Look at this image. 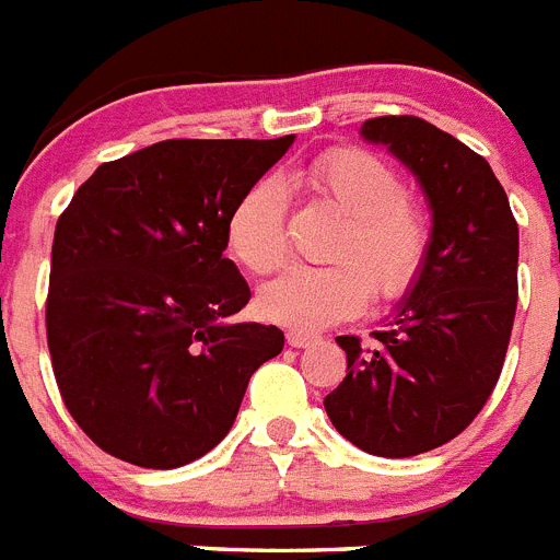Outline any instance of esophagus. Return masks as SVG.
Returning <instances> with one entry per match:
<instances>
[{"mask_svg":"<svg viewBox=\"0 0 560 560\" xmlns=\"http://www.w3.org/2000/svg\"><path fill=\"white\" fill-rule=\"evenodd\" d=\"M285 341H289L291 348H311V345L319 341V336L305 334V330H289V334H285Z\"/></svg>","mask_w":560,"mask_h":560,"instance_id":"1","label":"esophagus"}]
</instances>
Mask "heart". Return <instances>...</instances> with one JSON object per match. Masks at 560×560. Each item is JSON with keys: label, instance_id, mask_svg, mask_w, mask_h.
<instances>
[{"label": "heart", "instance_id": "b5f03b06", "mask_svg": "<svg viewBox=\"0 0 560 560\" xmlns=\"http://www.w3.org/2000/svg\"><path fill=\"white\" fill-rule=\"evenodd\" d=\"M305 179L345 212L330 266H289L257 291L264 319L294 330H316L350 319L368 305L407 296L427 269L432 219L404 192L393 165L364 148H334L316 156ZM285 187L275 176L257 179L226 219V246L252 275H269L289 252Z\"/></svg>", "mask_w": 560, "mask_h": 560}]
</instances>
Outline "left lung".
Segmentation results:
<instances>
[{
	"label": "left lung",
	"mask_w": 560,
	"mask_h": 560,
	"mask_svg": "<svg viewBox=\"0 0 560 560\" xmlns=\"http://www.w3.org/2000/svg\"><path fill=\"white\" fill-rule=\"evenodd\" d=\"M432 207V252L412 294L373 345L339 336L348 375L325 398L345 440L375 457H415L457 438L502 373L518 300V224L491 165L412 114L373 117Z\"/></svg>",
	"instance_id": "8db88e82"
}]
</instances>
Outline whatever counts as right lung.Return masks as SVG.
Here are the masks:
<instances>
[{
	"label": "right lung",
	"instance_id": "obj_1",
	"mask_svg": "<svg viewBox=\"0 0 560 560\" xmlns=\"http://www.w3.org/2000/svg\"><path fill=\"white\" fill-rule=\"evenodd\" d=\"M291 142H156L103 162L61 212L49 359L69 415L112 457L162 471L205 457L283 350L275 325L226 323L252 294L224 249L235 201Z\"/></svg>",
	"mask_w": 560,
	"mask_h": 560
}]
</instances>
